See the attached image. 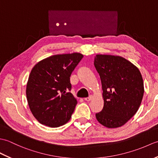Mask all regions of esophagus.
I'll list each match as a JSON object with an SVG mask.
<instances>
[{
	"instance_id": "34e87169",
	"label": "esophagus",
	"mask_w": 158,
	"mask_h": 158,
	"mask_svg": "<svg viewBox=\"0 0 158 158\" xmlns=\"http://www.w3.org/2000/svg\"><path fill=\"white\" fill-rule=\"evenodd\" d=\"M92 99V96H90L88 97V98H85V101H90V100H91Z\"/></svg>"
}]
</instances>
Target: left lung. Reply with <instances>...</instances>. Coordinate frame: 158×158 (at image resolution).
<instances>
[{
  "label": "left lung",
  "mask_w": 158,
  "mask_h": 158,
  "mask_svg": "<svg viewBox=\"0 0 158 158\" xmlns=\"http://www.w3.org/2000/svg\"><path fill=\"white\" fill-rule=\"evenodd\" d=\"M94 66L101 80L104 106L96 114L109 128L122 126L135 115L141 104L144 84L139 69L121 56L98 54Z\"/></svg>",
  "instance_id": "obj_1"
}]
</instances>
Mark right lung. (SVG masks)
<instances>
[{
  "instance_id": "right-lung-1",
  "label": "right lung",
  "mask_w": 158,
  "mask_h": 158,
  "mask_svg": "<svg viewBox=\"0 0 158 158\" xmlns=\"http://www.w3.org/2000/svg\"><path fill=\"white\" fill-rule=\"evenodd\" d=\"M83 57L79 53L54 55L32 68L26 85V98L39 123L57 127L70 120L77 104L70 92V77Z\"/></svg>"
}]
</instances>
